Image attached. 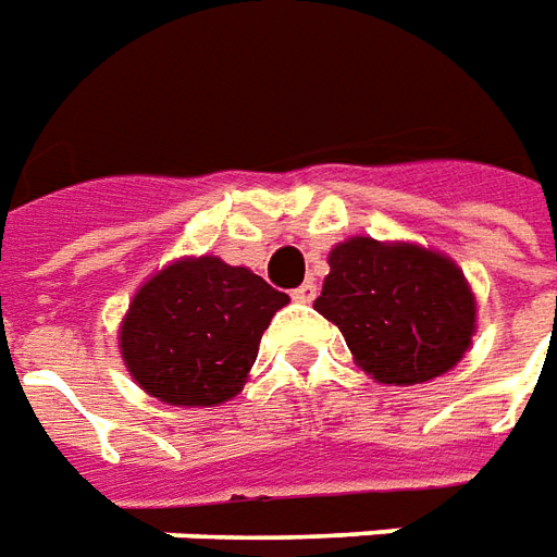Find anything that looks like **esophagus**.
Wrapping results in <instances>:
<instances>
[{
    "label": "esophagus",
    "mask_w": 557,
    "mask_h": 557,
    "mask_svg": "<svg viewBox=\"0 0 557 557\" xmlns=\"http://www.w3.org/2000/svg\"><path fill=\"white\" fill-rule=\"evenodd\" d=\"M317 290H320V287H317V282H305L294 290V299L296 302H313V299H317Z\"/></svg>",
    "instance_id": "obj_1"
}]
</instances>
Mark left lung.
Returning a JSON list of instances; mask_svg holds the SVG:
<instances>
[{
  "label": "left lung",
  "mask_w": 557,
  "mask_h": 557,
  "mask_svg": "<svg viewBox=\"0 0 557 557\" xmlns=\"http://www.w3.org/2000/svg\"><path fill=\"white\" fill-rule=\"evenodd\" d=\"M329 267L313 308L341 329L358 367L375 382H429L470 349L475 299L449 258L352 237L334 246Z\"/></svg>",
  "instance_id": "8db88e82"
}]
</instances>
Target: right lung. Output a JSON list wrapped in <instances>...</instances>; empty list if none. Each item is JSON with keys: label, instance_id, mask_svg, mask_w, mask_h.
Returning <instances> with one entry per match:
<instances>
[{"label": "right lung", "instance_id": "obj_1", "mask_svg": "<svg viewBox=\"0 0 557 557\" xmlns=\"http://www.w3.org/2000/svg\"><path fill=\"white\" fill-rule=\"evenodd\" d=\"M287 294L246 267L184 258L149 278L120 332L128 373L166 405H216L240 393L258 343Z\"/></svg>", "mask_w": 557, "mask_h": 557}]
</instances>
